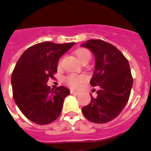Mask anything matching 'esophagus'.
I'll return each instance as SVG.
<instances>
[{"mask_svg":"<svg viewBox=\"0 0 151 151\" xmlns=\"http://www.w3.org/2000/svg\"><path fill=\"white\" fill-rule=\"evenodd\" d=\"M70 93H71V94H73V95H78L80 94V92H78V91H73V90L70 91Z\"/></svg>","mask_w":151,"mask_h":151,"instance_id":"1","label":"esophagus"}]
</instances>
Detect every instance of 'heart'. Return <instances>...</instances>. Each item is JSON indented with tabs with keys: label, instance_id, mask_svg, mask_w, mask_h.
I'll list each match as a JSON object with an SVG mask.
<instances>
[{
	"label": "heart",
	"instance_id": "heart-1",
	"mask_svg": "<svg viewBox=\"0 0 151 151\" xmlns=\"http://www.w3.org/2000/svg\"><path fill=\"white\" fill-rule=\"evenodd\" d=\"M74 54L76 57L78 58L80 62H84V61L90 60L91 54L88 50H87L84 48H78L74 51ZM58 66H60V62H59ZM85 78L83 75H75V74H70L65 78V83L68 86L71 87L73 88H77L79 87V85L84 81Z\"/></svg>",
	"mask_w": 151,
	"mask_h": 151
}]
</instances>
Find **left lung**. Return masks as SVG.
I'll return each mask as SVG.
<instances>
[{
	"mask_svg": "<svg viewBox=\"0 0 151 151\" xmlns=\"http://www.w3.org/2000/svg\"><path fill=\"white\" fill-rule=\"evenodd\" d=\"M93 52L95 70L90 84L98 86V96L82 108L84 117L95 123H106L120 114L127 105L133 86V78L127 59L113 45L100 40L81 44Z\"/></svg>",
	"mask_w": 151,
	"mask_h": 151,
	"instance_id": "1",
	"label": "left lung"
}]
</instances>
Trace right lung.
<instances>
[{"mask_svg":"<svg viewBox=\"0 0 151 151\" xmlns=\"http://www.w3.org/2000/svg\"><path fill=\"white\" fill-rule=\"evenodd\" d=\"M75 44L43 42L28 48L12 74L13 98L27 119L39 125L58 118L70 91L63 86L51 90L46 84L57 71L59 59Z\"/></svg>","mask_w":151,"mask_h":151,"instance_id":"right-lung-1","label":"right lung"}]
</instances>
